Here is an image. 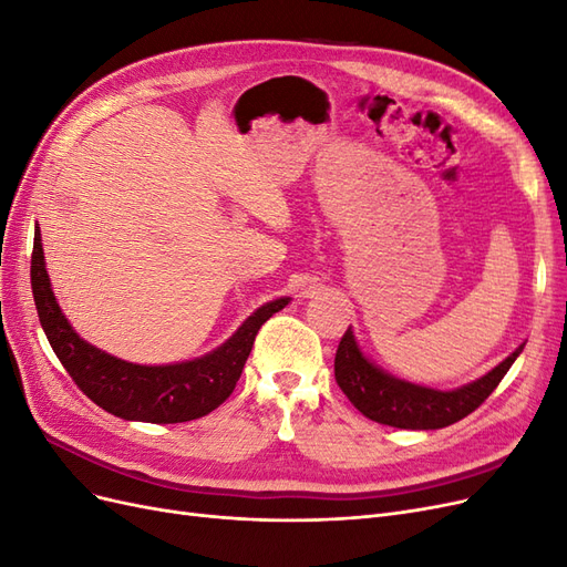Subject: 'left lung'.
Wrapping results in <instances>:
<instances>
[{
    "mask_svg": "<svg viewBox=\"0 0 567 567\" xmlns=\"http://www.w3.org/2000/svg\"><path fill=\"white\" fill-rule=\"evenodd\" d=\"M520 352L523 346L508 354L499 367L468 385L433 390L394 379L371 364L348 329L336 352V383L348 394V400L375 423L404 427V431H437V427H447L466 419L471 411L483 404L502 383Z\"/></svg>",
    "mask_w": 567,
    "mask_h": 567,
    "instance_id": "left-lung-1",
    "label": "left lung"
}]
</instances>
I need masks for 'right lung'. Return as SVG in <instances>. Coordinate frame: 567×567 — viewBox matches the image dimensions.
I'll list each match as a JSON object with an SVG mask.
<instances>
[{"instance_id": "right-lung-1", "label": "right lung", "mask_w": 567, "mask_h": 567, "mask_svg": "<svg viewBox=\"0 0 567 567\" xmlns=\"http://www.w3.org/2000/svg\"><path fill=\"white\" fill-rule=\"evenodd\" d=\"M30 284L49 346L75 385L109 414L144 423H184L210 414L241 379L260 326L290 302L279 298L262 305L227 342L192 362L146 367L101 352L73 331L49 284L40 229L32 246Z\"/></svg>"}]
</instances>
